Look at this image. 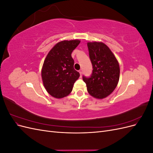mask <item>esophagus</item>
<instances>
[{
	"instance_id": "34e87169",
	"label": "esophagus",
	"mask_w": 153,
	"mask_h": 153,
	"mask_svg": "<svg viewBox=\"0 0 153 153\" xmlns=\"http://www.w3.org/2000/svg\"><path fill=\"white\" fill-rule=\"evenodd\" d=\"M79 73H80V76H82V71H79Z\"/></svg>"
}]
</instances>
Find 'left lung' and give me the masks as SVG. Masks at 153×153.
Returning <instances> with one entry per match:
<instances>
[{
  "label": "left lung",
  "mask_w": 153,
  "mask_h": 153,
  "mask_svg": "<svg viewBox=\"0 0 153 153\" xmlns=\"http://www.w3.org/2000/svg\"><path fill=\"white\" fill-rule=\"evenodd\" d=\"M89 57L93 67L90 78L83 76L89 94L103 99L117 87L120 75L118 61L110 49L103 42H88Z\"/></svg>",
  "instance_id": "1"
}]
</instances>
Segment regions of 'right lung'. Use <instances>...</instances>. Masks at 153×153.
<instances>
[{"mask_svg": "<svg viewBox=\"0 0 153 153\" xmlns=\"http://www.w3.org/2000/svg\"><path fill=\"white\" fill-rule=\"evenodd\" d=\"M80 43L78 39L64 40L57 43L46 57L41 78L45 88L55 98H62L72 91L80 73L73 68L71 53Z\"/></svg>", "mask_w": 153, "mask_h": 153, "instance_id": "obj_1", "label": "right lung"}]
</instances>
